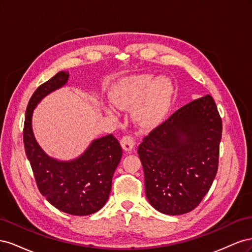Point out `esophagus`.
Segmentation results:
<instances>
[{"instance_id": "esophagus-1", "label": "esophagus", "mask_w": 252, "mask_h": 252, "mask_svg": "<svg viewBox=\"0 0 252 252\" xmlns=\"http://www.w3.org/2000/svg\"><path fill=\"white\" fill-rule=\"evenodd\" d=\"M121 145L125 151H130L134 147V140L131 135H125L121 140Z\"/></svg>"}]
</instances>
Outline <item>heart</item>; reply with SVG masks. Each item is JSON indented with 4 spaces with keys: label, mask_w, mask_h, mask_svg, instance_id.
Segmentation results:
<instances>
[{
    "label": "heart",
    "mask_w": 252,
    "mask_h": 252,
    "mask_svg": "<svg viewBox=\"0 0 252 252\" xmlns=\"http://www.w3.org/2000/svg\"><path fill=\"white\" fill-rule=\"evenodd\" d=\"M172 84L169 80L152 74L132 75L122 80L111 91V102L120 109L136 106L134 117L140 124L148 126L161 120L168 110Z\"/></svg>",
    "instance_id": "obj_1"
}]
</instances>
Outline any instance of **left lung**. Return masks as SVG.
Listing matches in <instances>:
<instances>
[{"mask_svg":"<svg viewBox=\"0 0 252 252\" xmlns=\"http://www.w3.org/2000/svg\"><path fill=\"white\" fill-rule=\"evenodd\" d=\"M220 138L222 119L209 94L183 106L145 136L138 154L152 207L180 216L201 203L218 171Z\"/></svg>","mask_w":252,"mask_h":252,"instance_id":"1","label":"left lung"}]
</instances>
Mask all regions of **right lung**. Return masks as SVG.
Listing matches in <instances>:
<instances>
[{
  "mask_svg": "<svg viewBox=\"0 0 252 252\" xmlns=\"http://www.w3.org/2000/svg\"><path fill=\"white\" fill-rule=\"evenodd\" d=\"M67 71L36 88L27 105L23 140L37 188L59 210L72 216H89L100 210L111 191L112 177L122 158V147L112 134L96 139L82 156L72 161L48 157L36 143L32 127V112L44 96L64 86Z\"/></svg>",
  "mask_w": 252,
  "mask_h": 252,
  "instance_id": "right-lung-1",
  "label": "right lung"
}]
</instances>
